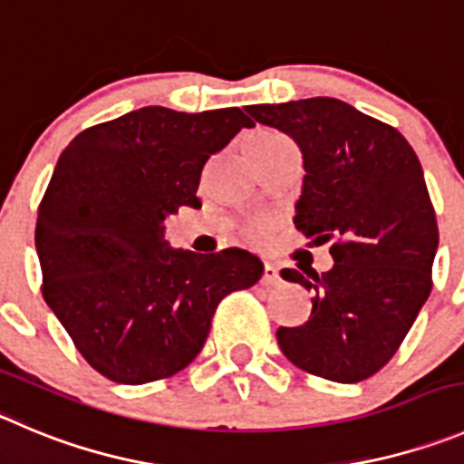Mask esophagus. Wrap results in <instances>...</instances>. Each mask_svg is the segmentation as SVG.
Segmentation results:
<instances>
[{"instance_id": "1", "label": "esophagus", "mask_w": 464, "mask_h": 464, "mask_svg": "<svg viewBox=\"0 0 464 464\" xmlns=\"http://www.w3.org/2000/svg\"><path fill=\"white\" fill-rule=\"evenodd\" d=\"M263 281L266 284H279V267L272 261H266V266H263Z\"/></svg>"}]
</instances>
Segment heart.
<instances>
[{
    "instance_id": "obj_1",
    "label": "heart",
    "mask_w": 464,
    "mask_h": 464,
    "mask_svg": "<svg viewBox=\"0 0 464 464\" xmlns=\"http://www.w3.org/2000/svg\"><path fill=\"white\" fill-rule=\"evenodd\" d=\"M252 140H256V141H276V140H284V137H281V134H276V132H270V130H261V132L254 134ZM267 233H270V222H267V219H258V222H254L252 227L246 228V236L252 237L254 242L266 240Z\"/></svg>"
}]
</instances>
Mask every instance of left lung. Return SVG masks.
Wrapping results in <instances>:
<instances>
[{
	"instance_id": "left-lung-1",
	"label": "left lung",
	"mask_w": 464,
	"mask_h": 464,
	"mask_svg": "<svg viewBox=\"0 0 464 464\" xmlns=\"http://www.w3.org/2000/svg\"><path fill=\"white\" fill-rule=\"evenodd\" d=\"M258 123L302 150L295 227L334 240L332 270L281 276L314 291L300 327H279L285 357L306 373L359 382L396 354L430 295L440 233L417 153L401 132L336 98L249 105Z\"/></svg>"
}]
</instances>
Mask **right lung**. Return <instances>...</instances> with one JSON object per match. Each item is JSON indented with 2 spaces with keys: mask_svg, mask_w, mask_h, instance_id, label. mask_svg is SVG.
<instances>
[{
  "mask_svg": "<svg viewBox=\"0 0 464 464\" xmlns=\"http://www.w3.org/2000/svg\"><path fill=\"white\" fill-rule=\"evenodd\" d=\"M237 107H141L66 146L38 208L43 297L98 373L144 384L201 353L222 297L256 284L245 249H176L164 222L197 197L203 164L242 128Z\"/></svg>",
  "mask_w": 464,
  "mask_h": 464,
  "instance_id": "1",
  "label": "right lung"
}]
</instances>
